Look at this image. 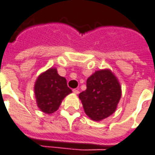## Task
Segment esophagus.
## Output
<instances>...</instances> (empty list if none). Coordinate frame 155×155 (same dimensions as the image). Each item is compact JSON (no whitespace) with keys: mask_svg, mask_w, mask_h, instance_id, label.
Listing matches in <instances>:
<instances>
[{"mask_svg":"<svg viewBox=\"0 0 155 155\" xmlns=\"http://www.w3.org/2000/svg\"><path fill=\"white\" fill-rule=\"evenodd\" d=\"M73 93H74V94H78V93H79L78 89H73Z\"/></svg>","mask_w":155,"mask_h":155,"instance_id":"esophagus-1","label":"esophagus"}]
</instances>
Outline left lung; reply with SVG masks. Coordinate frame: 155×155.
Returning <instances> with one entry per match:
<instances>
[{
  "label": "left lung",
  "instance_id": "1",
  "mask_svg": "<svg viewBox=\"0 0 155 155\" xmlns=\"http://www.w3.org/2000/svg\"><path fill=\"white\" fill-rule=\"evenodd\" d=\"M120 97L118 79L109 69L96 71L87 80V89L79 94L85 113L96 121L112 115Z\"/></svg>",
  "mask_w": 155,
  "mask_h": 155
}]
</instances>
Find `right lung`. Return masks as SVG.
I'll return each instance as SVG.
<instances>
[{
    "label": "right lung",
    "instance_id": "1",
    "mask_svg": "<svg viewBox=\"0 0 155 155\" xmlns=\"http://www.w3.org/2000/svg\"><path fill=\"white\" fill-rule=\"evenodd\" d=\"M71 92L72 90L68 87L66 78L59 76L55 68L41 73L35 84L37 106L46 114L56 111L64 98Z\"/></svg>",
    "mask_w": 155,
    "mask_h": 155
}]
</instances>
